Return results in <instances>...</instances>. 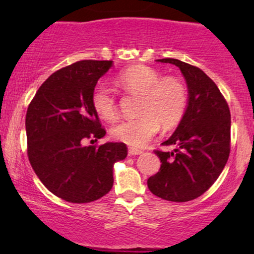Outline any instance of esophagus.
<instances>
[{
    "label": "esophagus",
    "instance_id": "obj_1",
    "mask_svg": "<svg viewBox=\"0 0 254 254\" xmlns=\"http://www.w3.org/2000/svg\"><path fill=\"white\" fill-rule=\"evenodd\" d=\"M143 153V150L137 149V148H129V154L130 155H139V154Z\"/></svg>",
    "mask_w": 254,
    "mask_h": 254
}]
</instances>
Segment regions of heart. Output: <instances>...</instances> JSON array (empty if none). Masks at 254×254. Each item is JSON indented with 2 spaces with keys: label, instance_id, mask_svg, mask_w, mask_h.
Returning a JSON list of instances; mask_svg holds the SVG:
<instances>
[{
  "label": "heart",
  "instance_id": "b5f03b06",
  "mask_svg": "<svg viewBox=\"0 0 254 254\" xmlns=\"http://www.w3.org/2000/svg\"><path fill=\"white\" fill-rule=\"evenodd\" d=\"M117 82L125 89L142 95L141 116L119 122L111 130L117 141L131 147H143L156 135L160 123L168 129L182 119L188 94L178 78H162L154 68L133 65L118 75ZM92 105L103 119L113 121L117 117V101L112 90L105 84H98L93 90Z\"/></svg>",
  "mask_w": 254,
  "mask_h": 254
}]
</instances>
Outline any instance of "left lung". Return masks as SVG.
<instances>
[{
  "label": "left lung",
  "instance_id": "1",
  "mask_svg": "<svg viewBox=\"0 0 254 254\" xmlns=\"http://www.w3.org/2000/svg\"><path fill=\"white\" fill-rule=\"evenodd\" d=\"M157 62L177 65L188 84V106L182 121L165 145L174 151H160L161 167L148 179L151 193L171 200L188 202L202 196L216 182L230 151V112L220 89L197 66L176 58Z\"/></svg>",
  "mask_w": 254,
  "mask_h": 254
}]
</instances>
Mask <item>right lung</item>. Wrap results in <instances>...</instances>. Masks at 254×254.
<instances>
[{"instance_id":"1","label":"right lung","mask_w":254,"mask_h":254,"mask_svg":"<svg viewBox=\"0 0 254 254\" xmlns=\"http://www.w3.org/2000/svg\"><path fill=\"white\" fill-rule=\"evenodd\" d=\"M112 61H80L51 75L26 113L27 153L45 188L70 203H89L109 193L113 165L127 155L124 143L84 145L106 133L92 105L99 78Z\"/></svg>"}]
</instances>
